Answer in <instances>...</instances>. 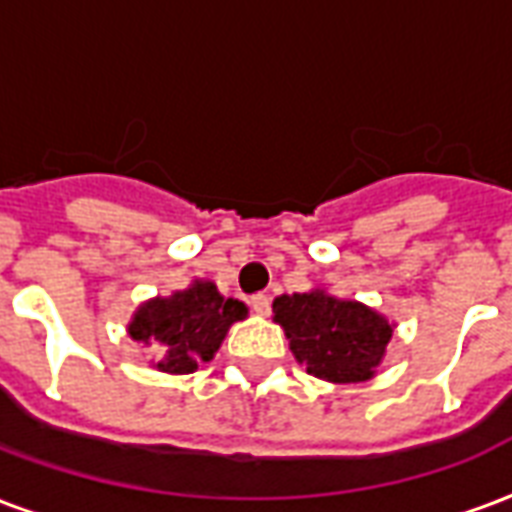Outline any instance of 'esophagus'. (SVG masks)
<instances>
[{
    "mask_svg": "<svg viewBox=\"0 0 512 512\" xmlns=\"http://www.w3.org/2000/svg\"><path fill=\"white\" fill-rule=\"evenodd\" d=\"M249 307H252L257 315H268V312H271V299H268L266 293H255V296L249 299Z\"/></svg>",
    "mask_w": 512,
    "mask_h": 512,
    "instance_id": "1",
    "label": "esophagus"
}]
</instances>
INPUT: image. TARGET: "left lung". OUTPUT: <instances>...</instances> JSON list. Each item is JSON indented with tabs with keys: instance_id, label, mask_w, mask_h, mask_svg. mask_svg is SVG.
Here are the masks:
<instances>
[{
	"instance_id": "8db88e82",
	"label": "left lung",
	"mask_w": 512,
	"mask_h": 512,
	"mask_svg": "<svg viewBox=\"0 0 512 512\" xmlns=\"http://www.w3.org/2000/svg\"><path fill=\"white\" fill-rule=\"evenodd\" d=\"M274 321L285 329L290 351L307 373L332 384H359L376 376L395 326L362 301L329 296L326 290L282 293Z\"/></svg>"
}]
</instances>
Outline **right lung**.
Masks as SVG:
<instances>
[{"label": "right lung", "instance_id": "obj_1", "mask_svg": "<svg viewBox=\"0 0 512 512\" xmlns=\"http://www.w3.org/2000/svg\"><path fill=\"white\" fill-rule=\"evenodd\" d=\"M244 318V301L224 299L213 282L197 279L167 299L156 296L145 301L128 323V334L156 356V370L186 376L200 362H211L227 329Z\"/></svg>", "mask_w": 512, "mask_h": 512}]
</instances>
